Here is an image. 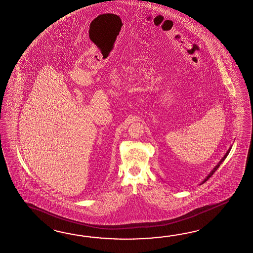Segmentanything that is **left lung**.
Segmentation results:
<instances>
[{
  "instance_id": "left-lung-1",
  "label": "left lung",
  "mask_w": 253,
  "mask_h": 253,
  "mask_svg": "<svg viewBox=\"0 0 253 253\" xmlns=\"http://www.w3.org/2000/svg\"><path fill=\"white\" fill-rule=\"evenodd\" d=\"M230 149H231V148H230V149H229V151H228V152H226V153H225L224 157L222 158V159H221V160H220V162H219V163H218V164H217V165H216V166H215V167H214L213 169H212V170H211V173H210V174H209L208 176H207V177H206V178H205V179H204V180H203V181H202V183H204V182H205V181H207V180H208L209 179H210V178H211V176H212V175H213L214 172H215V171H216V170H217V169H218V168H219V166H220V164H221V163H223V161H224L225 159H226V157H227V156H228V154H229V152H230Z\"/></svg>"
}]
</instances>
